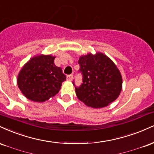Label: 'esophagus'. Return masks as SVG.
Masks as SVG:
<instances>
[{
	"instance_id": "34e87169",
	"label": "esophagus",
	"mask_w": 154,
	"mask_h": 154,
	"mask_svg": "<svg viewBox=\"0 0 154 154\" xmlns=\"http://www.w3.org/2000/svg\"><path fill=\"white\" fill-rule=\"evenodd\" d=\"M73 75H67V81H71L72 79H73Z\"/></svg>"
}]
</instances>
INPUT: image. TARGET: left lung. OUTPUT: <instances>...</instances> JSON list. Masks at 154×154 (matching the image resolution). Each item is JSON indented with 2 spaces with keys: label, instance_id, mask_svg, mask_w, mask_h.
<instances>
[{
  "label": "left lung",
  "instance_id": "8db88e82",
  "mask_svg": "<svg viewBox=\"0 0 154 154\" xmlns=\"http://www.w3.org/2000/svg\"><path fill=\"white\" fill-rule=\"evenodd\" d=\"M79 63L83 84L75 88L78 99L90 107L102 108L118 98L122 78L116 65L105 54L97 52L81 55Z\"/></svg>",
  "mask_w": 154,
  "mask_h": 154
}]
</instances>
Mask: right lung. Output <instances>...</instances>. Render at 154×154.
<instances>
[{
  "label": "right lung",
  "instance_id": "right-lung-1",
  "mask_svg": "<svg viewBox=\"0 0 154 154\" xmlns=\"http://www.w3.org/2000/svg\"><path fill=\"white\" fill-rule=\"evenodd\" d=\"M55 56L37 55L23 65L17 77L23 95L34 102H44L58 93L66 80L62 68L54 63Z\"/></svg>",
  "mask_w": 154,
  "mask_h": 154
}]
</instances>
